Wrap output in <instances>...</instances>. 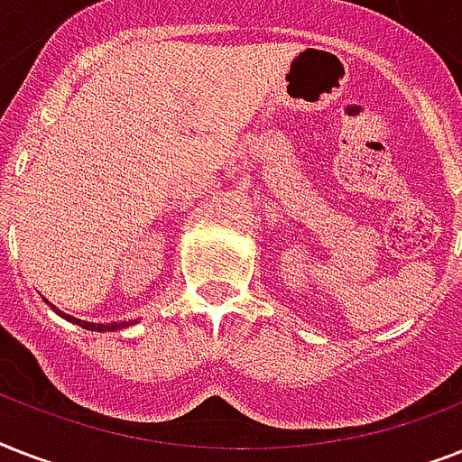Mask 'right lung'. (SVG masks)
<instances>
[{
	"mask_svg": "<svg viewBox=\"0 0 462 462\" xmlns=\"http://www.w3.org/2000/svg\"><path fill=\"white\" fill-rule=\"evenodd\" d=\"M54 311H57V307H52ZM61 314V311H60ZM64 319H69V321H74L76 326H81V328L86 330H119V328H126L129 323H88V321H81V319H74V316H67V314H61Z\"/></svg>",
	"mask_w": 462,
	"mask_h": 462,
	"instance_id": "1",
	"label": "right lung"
}]
</instances>
